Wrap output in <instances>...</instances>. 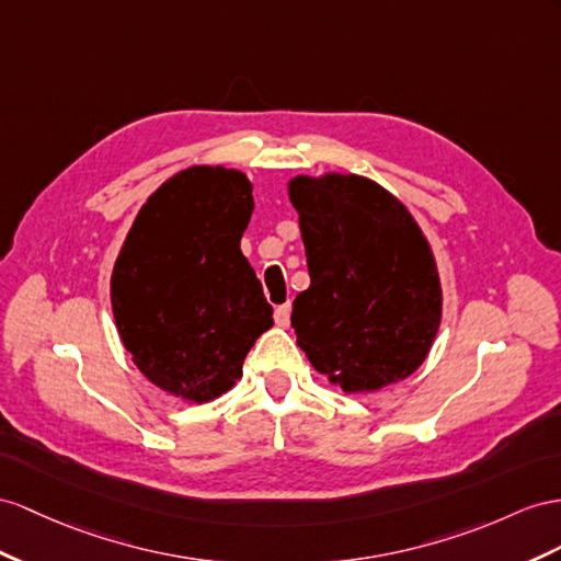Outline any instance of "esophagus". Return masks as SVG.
Here are the masks:
<instances>
[{"mask_svg": "<svg viewBox=\"0 0 561 561\" xmlns=\"http://www.w3.org/2000/svg\"><path fill=\"white\" fill-rule=\"evenodd\" d=\"M275 322L279 327H289V322H291V306L289 304L275 308Z\"/></svg>", "mask_w": 561, "mask_h": 561, "instance_id": "esophagus-1", "label": "esophagus"}]
</instances>
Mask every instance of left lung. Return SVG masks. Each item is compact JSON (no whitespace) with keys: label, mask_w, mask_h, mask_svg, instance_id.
I'll list each match as a JSON object with an SVG mask.
<instances>
[{"label":"left lung","mask_w":561,"mask_h":561,"mask_svg":"<svg viewBox=\"0 0 561 561\" xmlns=\"http://www.w3.org/2000/svg\"><path fill=\"white\" fill-rule=\"evenodd\" d=\"M310 286L291 327L310 365L343 393H375L414 375L443 318L438 265L408 206L355 172L286 182Z\"/></svg>","instance_id":"8db88e82"}]
</instances>
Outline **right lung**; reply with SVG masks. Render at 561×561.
Returning <instances> with one entry per match:
<instances>
[{
  "label": "right lung",
  "instance_id": "add662e5",
  "mask_svg": "<svg viewBox=\"0 0 561 561\" xmlns=\"http://www.w3.org/2000/svg\"><path fill=\"white\" fill-rule=\"evenodd\" d=\"M253 182L237 168L192 165L147 198L111 272L125 351L156 389L210 403L243 375L255 339L275 324L241 237Z\"/></svg>",
  "mask_w": 561,
  "mask_h": 561
}]
</instances>
